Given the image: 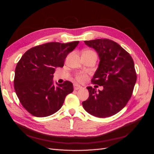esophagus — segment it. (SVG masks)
<instances>
[{
	"mask_svg": "<svg viewBox=\"0 0 154 154\" xmlns=\"http://www.w3.org/2000/svg\"><path fill=\"white\" fill-rule=\"evenodd\" d=\"M82 88V87L81 86V85H78V84H76V83H74V90H78V89H80V88Z\"/></svg>",
	"mask_w": 154,
	"mask_h": 154,
	"instance_id": "34e87169",
	"label": "esophagus"
}]
</instances>
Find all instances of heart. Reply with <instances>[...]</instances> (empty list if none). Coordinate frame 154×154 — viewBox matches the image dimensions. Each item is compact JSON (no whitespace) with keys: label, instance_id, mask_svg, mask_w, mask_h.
<instances>
[{"label":"heart","instance_id":"obj_1","mask_svg":"<svg viewBox=\"0 0 154 154\" xmlns=\"http://www.w3.org/2000/svg\"><path fill=\"white\" fill-rule=\"evenodd\" d=\"M76 79L79 82H84L87 79V76L84 74H78L76 76Z\"/></svg>","mask_w":154,"mask_h":154}]
</instances>
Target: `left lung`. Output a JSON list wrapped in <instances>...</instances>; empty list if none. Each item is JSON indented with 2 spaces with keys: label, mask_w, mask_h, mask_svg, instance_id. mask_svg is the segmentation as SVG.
<instances>
[{
  "label": "left lung",
  "mask_w": 154,
  "mask_h": 154,
  "mask_svg": "<svg viewBox=\"0 0 154 154\" xmlns=\"http://www.w3.org/2000/svg\"><path fill=\"white\" fill-rule=\"evenodd\" d=\"M98 54L100 62L92 80L102 91L87 87L88 98L82 102L88 114L107 118L122 110L132 96L137 75L131 56L122 46L109 39L84 41Z\"/></svg>",
  "instance_id": "left-lung-1"
}]
</instances>
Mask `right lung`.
I'll return each instance as SVG.
<instances>
[{"label":"right lung","mask_w":154,"mask_h":154,"mask_svg":"<svg viewBox=\"0 0 154 154\" xmlns=\"http://www.w3.org/2000/svg\"><path fill=\"white\" fill-rule=\"evenodd\" d=\"M79 41L67 44L50 42L32 48L22 55L15 72L14 87L24 109L36 117H47L63 105L72 92L71 82L58 83L53 80L55 69L63 67L69 53Z\"/></svg>","instance_id":"obj_1"}]
</instances>
